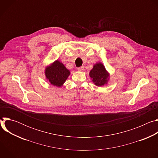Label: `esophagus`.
Masks as SVG:
<instances>
[{"label": "esophagus", "instance_id": "34e87169", "mask_svg": "<svg viewBox=\"0 0 158 158\" xmlns=\"http://www.w3.org/2000/svg\"><path fill=\"white\" fill-rule=\"evenodd\" d=\"M84 69V66H81V67H79L77 68V70L79 71H82Z\"/></svg>", "mask_w": 158, "mask_h": 158}]
</instances>
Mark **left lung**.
I'll use <instances>...</instances> for the list:
<instances>
[{
    "label": "left lung",
    "mask_w": 158,
    "mask_h": 158,
    "mask_svg": "<svg viewBox=\"0 0 158 158\" xmlns=\"http://www.w3.org/2000/svg\"><path fill=\"white\" fill-rule=\"evenodd\" d=\"M89 76L97 86H102L107 84L109 74L107 72L104 65L99 62L94 65L92 70L90 71Z\"/></svg>",
    "instance_id": "1"
}]
</instances>
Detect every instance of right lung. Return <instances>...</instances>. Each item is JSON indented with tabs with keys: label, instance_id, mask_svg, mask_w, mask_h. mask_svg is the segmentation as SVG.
I'll return each mask as SVG.
<instances>
[{
	"label": "right lung",
	"instance_id": "1",
	"mask_svg": "<svg viewBox=\"0 0 158 158\" xmlns=\"http://www.w3.org/2000/svg\"><path fill=\"white\" fill-rule=\"evenodd\" d=\"M45 75L52 85L61 87L70 75V71L62 62L57 60L46 67Z\"/></svg>",
	"mask_w": 158,
	"mask_h": 158
}]
</instances>
